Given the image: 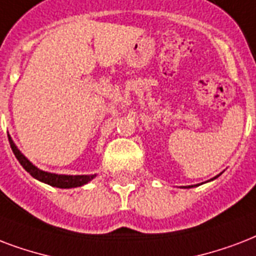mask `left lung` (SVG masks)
Masks as SVG:
<instances>
[{"label": "left lung", "mask_w": 256, "mask_h": 256, "mask_svg": "<svg viewBox=\"0 0 256 256\" xmlns=\"http://www.w3.org/2000/svg\"><path fill=\"white\" fill-rule=\"evenodd\" d=\"M216 178H218V176H216ZM216 178H214V179H216Z\"/></svg>", "instance_id": "left-lung-1"}]
</instances>
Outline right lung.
Listing matches in <instances>:
<instances>
[{
    "label": "right lung",
    "mask_w": 256,
    "mask_h": 256,
    "mask_svg": "<svg viewBox=\"0 0 256 256\" xmlns=\"http://www.w3.org/2000/svg\"><path fill=\"white\" fill-rule=\"evenodd\" d=\"M9 138V136H8ZM9 142H10L13 154L17 158V160L20 162V164L25 168V171L29 172L34 179L42 182V183H46L49 186H53V187L57 188H73V187H80V186H84L88 182L94 178L96 175H76V176H70V175H56V174H49V172L41 171L37 167H34L33 164L29 162V160L25 158V156L17 150V146H14V142L9 138Z\"/></svg>",
    "instance_id": "right-lung-1"
}]
</instances>
